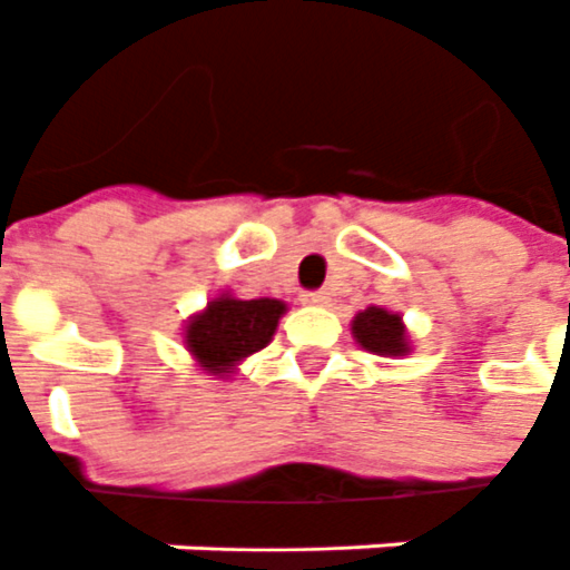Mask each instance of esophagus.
<instances>
[{
	"instance_id": "1",
	"label": "esophagus",
	"mask_w": 570,
	"mask_h": 570,
	"mask_svg": "<svg viewBox=\"0 0 570 570\" xmlns=\"http://www.w3.org/2000/svg\"><path fill=\"white\" fill-rule=\"evenodd\" d=\"M301 304L325 306V304H328V292H304V294H301Z\"/></svg>"
}]
</instances>
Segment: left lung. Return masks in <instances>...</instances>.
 Instances as JSON below:
<instances>
[{"instance_id": "1", "label": "left lung", "mask_w": 570, "mask_h": 570, "mask_svg": "<svg viewBox=\"0 0 570 570\" xmlns=\"http://www.w3.org/2000/svg\"><path fill=\"white\" fill-rule=\"evenodd\" d=\"M353 337L362 350L377 353V356H405L411 350L402 316L383 306H368L353 318Z\"/></svg>"}]
</instances>
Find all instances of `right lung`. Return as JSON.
I'll return each mask as SVG.
<instances>
[{"label": "right lung", "instance_id": "obj_1", "mask_svg": "<svg viewBox=\"0 0 570 570\" xmlns=\"http://www.w3.org/2000/svg\"><path fill=\"white\" fill-rule=\"evenodd\" d=\"M282 313L285 304L273 297L239 301L233 294H220L189 318L184 343L202 371L229 377L242 358L264 350L273 341Z\"/></svg>", "mask_w": 570, "mask_h": 570}]
</instances>
